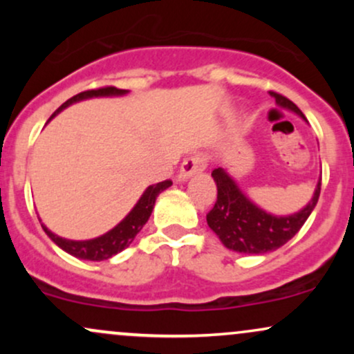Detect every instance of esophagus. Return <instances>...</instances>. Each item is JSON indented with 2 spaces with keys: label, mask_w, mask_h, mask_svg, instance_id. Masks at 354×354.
Wrapping results in <instances>:
<instances>
[{
  "label": "esophagus",
  "mask_w": 354,
  "mask_h": 354,
  "mask_svg": "<svg viewBox=\"0 0 354 354\" xmlns=\"http://www.w3.org/2000/svg\"><path fill=\"white\" fill-rule=\"evenodd\" d=\"M205 158L201 154H194V156L186 158L181 163L180 173H178V181H186L189 176H193L194 173L205 169Z\"/></svg>",
  "instance_id": "34e87169"
}]
</instances>
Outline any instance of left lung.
<instances>
[{"mask_svg": "<svg viewBox=\"0 0 354 354\" xmlns=\"http://www.w3.org/2000/svg\"><path fill=\"white\" fill-rule=\"evenodd\" d=\"M271 96L279 108L293 111L306 121L301 109L293 101L278 93H271ZM211 176L216 183L218 200L206 214L208 226L228 250L245 254H265L286 245L310 218L321 191V180H318L313 198L304 208L286 216H276L254 205L243 193L228 169L216 168Z\"/></svg>", "mask_w": 354, "mask_h": 354, "instance_id": "1", "label": "left lung"}]
</instances>
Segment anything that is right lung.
I'll use <instances>...</instances> for the list:
<instances>
[{"mask_svg":"<svg viewBox=\"0 0 354 354\" xmlns=\"http://www.w3.org/2000/svg\"><path fill=\"white\" fill-rule=\"evenodd\" d=\"M128 93V89H118L115 86H106V88H100V89H89V91H83L80 95L73 96L63 103L61 106L53 113L50 120H53L58 113L63 111L64 108L71 106L73 103H78V101L83 100H89V98H100V96H123ZM173 183L169 180L156 183V185L148 186L145 189V193L141 194V198L138 200V203L133 206V209L129 211L126 216L121 219L120 223L115 226L113 230H109L108 233L101 234L98 238L93 239H84V241H75V239H66L61 238L58 234H55L53 231H50L46 226L43 225L44 233L51 238V241L55 245H58L61 250L70 253L71 256L80 259H89V261H103V259H109L111 256H115L118 253L128 248L133 243V239L136 238V234L140 233L141 228L146 225L149 216H151L154 203H156L158 194L161 191H165L166 188H169ZM41 221V219H39Z\"/></svg>","mask_w":354,"mask_h":354,"instance_id":"1","label":"right lung"}]
</instances>
